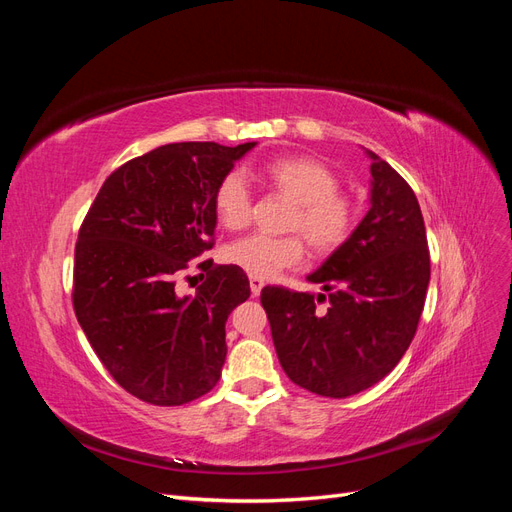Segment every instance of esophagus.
<instances>
[{
    "label": "esophagus",
    "mask_w": 512,
    "mask_h": 512,
    "mask_svg": "<svg viewBox=\"0 0 512 512\" xmlns=\"http://www.w3.org/2000/svg\"><path fill=\"white\" fill-rule=\"evenodd\" d=\"M262 286H265V282L258 280V277H250V288H252V294H254V297H258L260 290H262Z\"/></svg>",
    "instance_id": "1"
}]
</instances>
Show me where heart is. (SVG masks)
<instances>
[{
	"label": "heart",
	"instance_id": "obj_1",
	"mask_svg": "<svg viewBox=\"0 0 512 512\" xmlns=\"http://www.w3.org/2000/svg\"><path fill=\"white\" fill-rule=\"evenodd\" d=\"M265 175L273 190L294 203L290 230H297L318 254H329L342 245L354 222L350 200L339 192V177L312 158H282L267 164ZM213 209L224 228L237 230L250 222L252 190L243 170H230L213 194ZM303 245L299 237L250 235L228 245L226 260L258 280L299 265Z\"/></svg>",
	"mask_w": 512,
	"mask_h": 512
}]
</instances>
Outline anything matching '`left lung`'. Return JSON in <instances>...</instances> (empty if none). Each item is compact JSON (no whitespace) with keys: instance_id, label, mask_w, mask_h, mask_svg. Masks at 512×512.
Masks as SVG:
<instances>
[{"instance_id":"obj_1","label":"left lung","mask_w":512,"mask_h":512,"mask_svg":"<svg viewBox=\"0 0 512 512\" xmlns=\"http://www.w3.org/2000/svg\"><path fill=\"white\" fill-rule=\"evenodd\" d=\"M369 211L352 235L307 275L324 292H260L286 376L322 397L342 399L378 384L406 354L423 314L429 250L418 200L374 151ZM328 301L324 310L315 303Z\"/></svg>"}]
</instances>
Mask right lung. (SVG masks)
<instances>
[{"mask_svg":"<svg viewBox=\"0 0 512 512\" xmlns=\"http://www.w3.org/2000/svg\"><path fill=\"white\" fill-rule=\"evenodd\" d=\"M254 147L153 149L104 181L81 226L76 318L108 374L147 404H188L222 376L226 320L250 297V280L235 265H215L194 294L175 284L188 260L211 250L215 188Z\"/></svg>","mask_w":512,"mask_h":512,"instance_id":"right-lung-1","label":"right lung"}]
</instances>
